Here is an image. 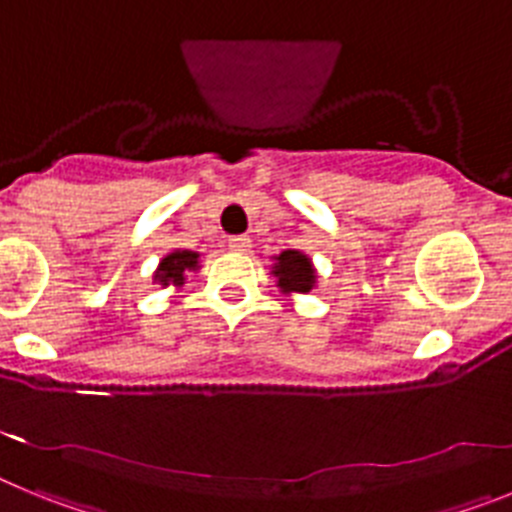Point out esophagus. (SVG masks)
I'll return each instance as SVG.
<instances>
[{
    "label": "esophagus",
    "instance_id": "34e87169",
    "mask_svg": "<svg viewBox=\"0 0 512 512\" xmlns=\"http://www.w3.org/2000/svg\"><path fill=\"white\" fill-rule=\"evenodd\" d=\"M228 248H230V251L246 253L248 248H251V238H248V235H230V238H228Z\"/></svg>",
    "mask_w": 512,
    "mask_h": 512
}]
</instances>
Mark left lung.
Wrapping results in <instances>:
<instances>
[{"instance_id": "left-lung-1", "label": "left lung", "mask_w": 512, "mask_h": 512, "mask_svg": "<svg viewBox=\"0 0 512 512\" xmlns=\"http://www.w3.org/2000/svg\"><path fill=\"white\" fill-rule=\"evenodd\" d=\"M274 277L284 292H310L315 284V269L300 251H282L274 264Z\"/></svg>"}]
</instances>
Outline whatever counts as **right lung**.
I'll return each instance as SVG.
<instances>
[{
	"label": "right lung",
	"instance_id": "obj_1",
	"mask_svg": "<svg viewBox=\"0 0 512 512\" xmlns=\"http://www.w3.org/2000/svg\"><path fill=\"white\" fill-rule=\"evenodd\" d=\"M197 259H200V253L194 251L169 253V256H164V261L158 264L153 279H158L164 287H169V284H184V271L194 269V266H197Z\"/></svg>",
	"mask_w": 512,
	"mask_h": 512
}]
</instances>
